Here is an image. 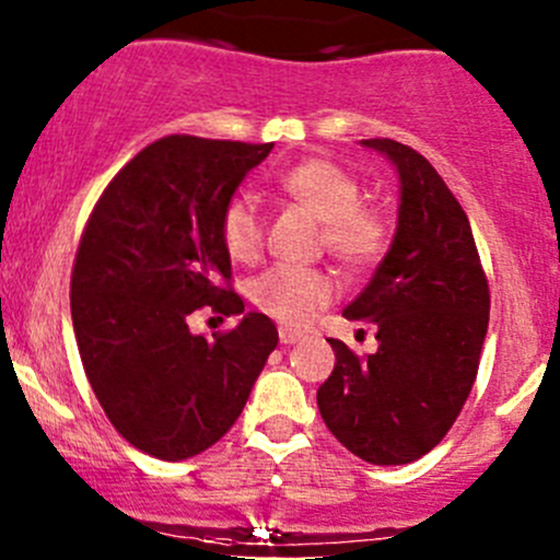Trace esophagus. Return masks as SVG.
I'll return each instance as SVG.
<instances>
[{"label":"esophagus","instance_id":"obj_1","mask_svg":"<svg viewBox=\"0 0 560 560\" xmlns=\"http://www.w3.org/2000/svg\"><path fill=\"white\" fill-rule=\"evenodd\" d=\"M301 332H298V330H290V327H281V330H279V341L281 343H284V347H292V343H298V341H301Z\"/></svg>","mask_w":560,"mask_h":560}]
</instances>
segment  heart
<instances>
[{
	"instance_id": "1",
	"label": "heart",
	"mask_w": 560,
	"mask_h": 560,
	"mask_svg": "<svg viewBox=\"0 0 560 560\" xmlns=\"http://www.w3.org/2000/svg\"><path fill=\"white\" fill-rule=\"evenodd\" d=\"M276 191L292 206L306 208L322 222L327 252L347 268H369L387 246V224L380 211L363 206L358 178L322 156L301 160L276 175ZM222 244L233 262H257L262 252V219L246 197L222 213ZM248 298L262 314L284 325H306L332 298L330 276L312 268L276 265L248 284Z\"/></svg>"
}]
</instances>
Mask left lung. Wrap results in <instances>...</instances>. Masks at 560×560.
<instances>
[{
    "instance_id": "1",
    "label": "left lung",
    "mask_w": 560,
    "mask_h": 560,
    "mask_svg": "<svg viewBox=\"0 0 560 560\" xmlns=\"http://www.w3.org/2000/svg\"><path fill=\"white\" fill-rule=\"evenodd\" d=\"M360 145L387 156L400 184L393 244L343 308L347 319L376 327L380 349L360 360L330 338L336 365L316 406L349 453L404 466L447 436L471 393L490 292L466 211L431 162L387 138Z\"/></svg>"
}]
</instances>
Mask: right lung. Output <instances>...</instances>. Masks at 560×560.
<instances>
[{
  "mask_svg": "<svg viewBox=\"0 0 560 560\" xmlns=\"http://www.w3.org/2000/svg\"><path fill=\"white\" fill-rule=\"evenodd\" d=\"M252 145L171 135L145 145L94 206L75 254L72 327L89 385L132 447L186 460L217 444L244 411L279 343L265 314H244L222 213L270 154ZM202 305L241 315L230 334L195 337Z\"/></svg>",
  "mask_w": 560,
  "mask_h": 560,
  "instance_id": "obj_1",
  "label": "right lung"
}]
</instances>
